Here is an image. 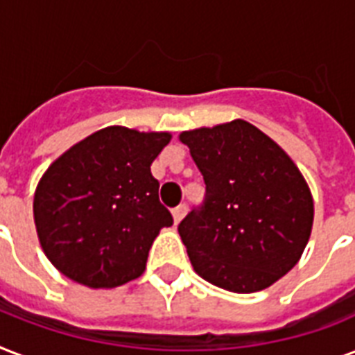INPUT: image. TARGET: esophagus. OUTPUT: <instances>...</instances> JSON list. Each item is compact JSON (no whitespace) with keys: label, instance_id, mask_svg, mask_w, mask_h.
Listing matches in <instances>:
<instances>
[{"label":"esophagus","instance_id":"1","mask_svg":"<svg viewBox=\"0 0 355 355\" xmlns=\"http://www.w3.org/2000/svg\"><path fill=\"white\" fill-rule=\"evenodd\" d=\"M186 211H188V206L186 205L177 206V208L173 210V219H175V225H178V223L182 221V217L186 216Z\"/></svg>","mask_w":355,"mask_h":355}]
</instances>
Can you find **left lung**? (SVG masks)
<instances>
[{"label":"left lung","instance_id":"1","mask_svg":"<svg viewBox=\"0 0 355 355\" xmlns=\"http://www.w3.org/2000/svg\"><path fill=\"white\" fill-rule=\"evenodd\" d=\"M206 184L178 225L195 272L232 293L272 286L297 265L313 227V197L280 145L234 119L180 134Z\"/></svg>","mask_w":355,"mask_h":355}]
</instances>
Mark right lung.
I'll list each match as a JSON object with an SVG mask.
<instances>
[{"instance_id": "right-lung-1", "label": "right lung", "mask_w": 355, "mask_h": 355, "mask_svg": "<svg viewBox=\"0 0 355 355\" xmlns=\"http://www.w3.org/2000/svg\"><path fill=\"white\" fill-rule=\"evenodd\" d=\"M169 132L107 127L69 147L36 186L33 214L47 259L64 276L110 289L141 276L173 217L150 164Z\"/></svg>"}]
</instances>
